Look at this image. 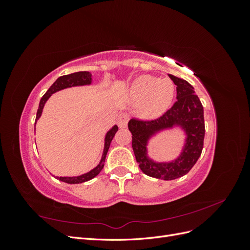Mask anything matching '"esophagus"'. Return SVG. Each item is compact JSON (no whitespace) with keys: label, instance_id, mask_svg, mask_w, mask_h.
<instances>
[{"label":"esophagus","instance_id":"34e87169","mask_svg":"<svg viewBox=\"0 0 250 250\" xmlns=\"http://www.w3.org/2000/svg\"><path fill=\"white\" fill-rule=\"evenodd\" d=\"M128 121H129V117L126 113H121L118 117V126L120 128H125L128 124Z\"/></svg>","mask_w":250,"mask_h":250}]
</instances>
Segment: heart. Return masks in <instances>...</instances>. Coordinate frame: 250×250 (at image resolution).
<instances>
[{"label":"heart","mask_w":250,"mask_h":250,"mask_svg":"<svg viewBox=\"0 0 250 250\" xmlns=\"http://www.w3.org/2000/svg\"><path fill=\"white\" fill-rule=\"evenodd\" d=\"M174 95L175 86L171 80H161L151 75H142L132 82L127 99L133 104L142 103V117L153 119L169 109Z\"/></svg>","instance_id":"1"}]
</instances>
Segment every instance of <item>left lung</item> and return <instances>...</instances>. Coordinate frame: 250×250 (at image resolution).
<instances>
[{"label":"left lung","instance_id":"1","mask_svg":"<svg viewBox=\"0 0 250 250\" xmlns=\"http://www.w3.org/2000/svg\"><path fill=\"white\" fill-rule=\"evenodd\" d=\"M177 90V101L154 121L130 120L128 128L132 134V149L140 169L150 177L172 180L186 175L198 161L203 148V107L194 87L188 81L169 75ZM180 129L184 132V145L180 154L169 162H156L147 154L151 139L164 131Z\"/></svg>","mask_w":250,"mask_h":250}]
</instances>
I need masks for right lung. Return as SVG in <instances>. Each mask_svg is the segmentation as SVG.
Returning <instances> with one entry per match:
<instances>
[{
	"label": "right lung",
	"mask_w": 250,
	"mask_h": 250,
	"mask_svg": "<svg viewBox=\"0 0 250 250\" xmlns=\"http://www.w3.org/2000/svg\"><path fill=\"white\" fill-rule=\"evenodd\" d=\"M93 82L92 79V74L89 72H77V73H73V74H69V75H64V76L59 77L58 79H56V81L53 83V84L50 86V88L47 90V93L42 96V98L41 99L40 102V106L39 109H37V113H36V120H39L42 117V109L44 107V104L49 100V98L55 94L56 92H59V90L64 89V88H70V87H74V86H84V85H90ZM36 125V122H35ZM118 131V126L113 125L110 129L105 134L104 138V148H103V152H102V156L101 160L94 169H92L90 171L81 174V175L78 176H54L56 179H59L60 181H63V183L66 184H71V185H75V184H82L85 183L87 180L93 179L94 177H96L98 174L101 172V170L104 167V163H105V157H106V154L108 152V149L110 146V143L115 137L116 132Z\"/></svg>",
	"instance_id": "obj_1"
}]
</instances>
